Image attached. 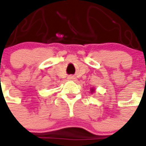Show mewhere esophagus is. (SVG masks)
Instances as JSON below:
<instances>
[{"mask_svg":"<svg viewBox=\"0 0 146 146\" xmlns=\"http://www.w3.org/2000/svg\"><path fill=\"white\" fill-rule=\"evenodd\" d=\"M68 79H69V80H73L74 79H75V77H74L73 76H70L69 77H68Z\"/></svg>","mask_w":146,"mask_h":146,"instance_id":"esophagus-1","label":"esophagus"}]
</instances>
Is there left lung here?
I'll return each instance as SVG.
<instances>
[{"label": "left lung", "instance_id": "obj_1", "mask_svg": "<svg viewBox=\"0 0 146 146\" xmlns=\"http://www.w3.org/2000/svg\"><path fill=\"white\" fill-rule=\"evenodd\" d=\"M94 91H95L94 88H92V89H91V92H94Z\"/></svg>", "mask_w": 146, "mask_h": 146}]
</instances>
